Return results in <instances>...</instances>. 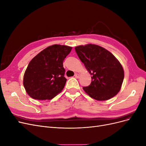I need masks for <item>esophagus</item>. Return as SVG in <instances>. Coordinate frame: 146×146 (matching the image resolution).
Instances as JSON below:
<instances>
[{
  "instance_id": "esophagus-1",
  "label": "esophagus",
  "mask_w": 146,
  "mask_h": 146,
  "mask_svg": "<svg viewBox=\"0 0 146 146\" xmlns=\"http://www.w3.org/2000/svg\"><path fill=\"white\" fill-rule=\"evenodd\" d=\"M75 77H76V78H78L79 77H80V75H79L78 74H75Z\"/></svg>"
}]
</instances>
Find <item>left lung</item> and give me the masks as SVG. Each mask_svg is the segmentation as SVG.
I'll use <instances>...</instances> for the list:
<instances>
[{"instance_id": "1", "label": "left lung", "mask_w": 146, "mask_h": 146, "mask_svg": "<svg viewBox=\"0 0 146 146\" xmlns=\"http://www.w3.org/2000/svg\"><path fill=\"white\" fill-rule=\"evenodd\" d=\"M78 58L91 75V83L83 90L97 100H108L120 91L124 78L122 65L111 52L94 44L75 47Z\"/></svg>"}]
</instances>
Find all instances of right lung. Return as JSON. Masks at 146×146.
Returning <instances> with one entry per match:
<instances>
[{"instance_id": "obj_1", "label": "right lung", "mask_w": 146, "mask_h": 146, "mask_svg": "<svg viewBox=\"0 0 146 146\" xmlns=\"http://www.w3.org/2000/svg\"><path fill=\"white\" fill-rule=\"evenodd\" d=\"M71 50V47L54 44L30 61L23 80L29 96L37 100H49L63 90L67 79L64 77L63 62Z\"/></svg>"}]
</instances>
